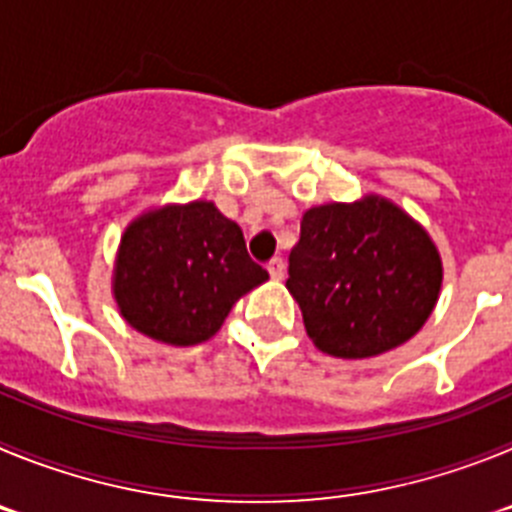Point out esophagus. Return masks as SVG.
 Returning a JSON list of instances; mask_svg holds the SVG:
<instances>
[{
  "label": "esophagus",
  "instance_id": "obj_1",
  "mask_svg": "<svg viewBox=\"0 0 512 512\" xmlns=\"http://www.w3.org/2000/svg\"><path fill=\"white\" fill-rule=\"evenodd\" d=\"M266 269H269L271 279H284V259H282V256H274V259L269 261V266H266Z\"/></svg>",
  "mask_w": 512,
  "mask_h": 512
}]
</instances>
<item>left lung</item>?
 I'll use <instances>...</instances> for the list:
<instances>
[{"label":"left lung","mask_w":512,"mask_h":512,"mask_svg":"<svg viewBox=\"0 0 512 512\" xmlns=\"http://www.w3.org/2000/svg\"><path fill=\"white\" fill-rule=\"evenodd\" d=\"M428 230L387 197L310 207L289 253V295L310 341L338 359H372L418 333L441 295Z\"/></svg>","instance_id":"1"}]
</instances>
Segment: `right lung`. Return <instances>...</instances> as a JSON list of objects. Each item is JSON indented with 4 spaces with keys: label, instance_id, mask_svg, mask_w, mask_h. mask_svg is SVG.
I'll return each mask as SVG.
<instances>
[{
    "label": "right lung",
    "instance_id": "right-lung-1",
    "mask_svg": "<svg viewBox=\"0 0 512 512\" xmlns=\"http://www.w3.org/2000/svg\"><path fill=\"white\" fill-rule=\"evenodd\" d=\"M269 279L215 202L151 207L125 228L112 269L122 320L166 346L210 341L246 292Z\"/></svg>",
    "mask_w": 512,
    "mask_h": 512
}]
</instances>
